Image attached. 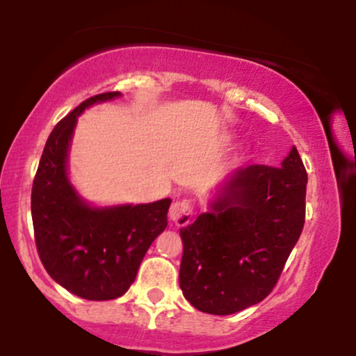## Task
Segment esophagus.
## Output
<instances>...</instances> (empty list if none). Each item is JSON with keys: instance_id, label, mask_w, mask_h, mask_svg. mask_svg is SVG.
Here are the masks:
<instances>
[{"instance_id": "obj_1", "label": "esophagus", "mask_w": 356, "mask_h": 356, "mask_svg": "<svg viewBox=\"0 0 356 356\" xmlns=\"http://www.w3.org/2000/svg\"><path fill=\"white\" fill-rule=\"evenodd\" d=\"M192 218H194V204L189 201H175L170 206L169 219L172 220L175 226L182 227L191 224Z\"/></svg>"}]
</instances>
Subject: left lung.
I'll return each mask as SVG.
<instances>
[{
	"label": "left lung",
	"mask_w": 356,
	"mask_h": 356,
	"mask_svg": "<svg viewBox=\"0 0 356 356\" xmlns=\"http://www.w3.org/2000/svg\"><path fill=\"white\" fill-rule=\"evenodd\" d=\"M306 184L293 147L281 167L236 170L212 211L182 227L179 284L194 308L232 314L273 291L303 231Z\"/></svg>",
	"instance_id": "8db88e82"
}]
</instances>
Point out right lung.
<instances>
[{"instance_id": "1", "label": "right lung", "mask_w": 356, "mask_h": 356, "mask_svg": "<svg viewBox=\"0 0 356 356\" xmlns=\"http://www.w3.org/2000/svg\"><path fill=\"white\" fill-rule=\"evenodd\" d=\"M120 92L90 97L61 118L44 145L33 189L35 243L44 269L73 295L90 301L122 296L136 280L154 239L167 227L170 199L97 209L80 199L67 175L76 117Z\"/></svg>"}]
</instances>
